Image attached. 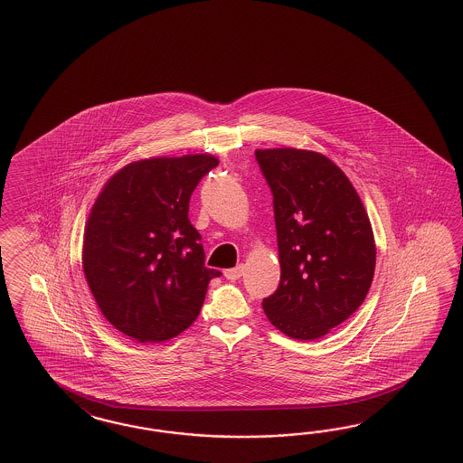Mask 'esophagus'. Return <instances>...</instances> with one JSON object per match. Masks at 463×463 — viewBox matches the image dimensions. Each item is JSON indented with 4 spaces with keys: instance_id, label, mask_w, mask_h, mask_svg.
I'll return each mask as SVG.
<instances>
[{
    "instance_id": "esophagus-1",
    "label": "esophagus",
    "mask_w": 463,
    "mask_h": 463,
    "mask_svg": "<svg viewBox=\"0 0 463 463\" xmlns=\"http://www.w3.org/2000/svg\"><path fill=\"white\" fill-rule=\"evenodd\" d=\"M242 274H244V266H242V264H241V266H237V268H232V269H226V271H224V276H226L229 281H236V279H239Z\"/></svg>"
}]
</instances>
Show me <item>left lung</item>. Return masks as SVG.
I'll return each mask as SVG.
<instances>
[{"mask_svg": "<svg viewBox=\"0 0 463 463\" xmlns=\"http://www.w3.org/2000/svg\"><path fill=\"white\" fill-rule=\"evenodd\" d=\"M256 160L274 197L281 264L264 313L289 338H321L370 291L376 262L370 219L348 177L325 156L268 148L256 150Z\"/></svg>", "mask_w": 463, "mask_h": 463, "instance_id": "1", "label": "left lung"}]
</instances>
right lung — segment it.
I'll return each mask as SVG.
<instances>
[{
    "mask_svg": "<svg viewBox=\"0 0 463 463\" xmlns=\"http://www.w3.org/2000/svg\"><path fill=\"white\" fill-rule=\"evenodd\" d=\"M217 164L207 154L138 160L93 203L83 272L109 323L138 343L181 335L222 274L205 268L203 237L189 221L192 192Z\"/></svg>",
    "mask_w": 463,
    "mask_h": 463,
    "instance_id": "obj_1",
    "label": "right lung"
}]
</instances>
